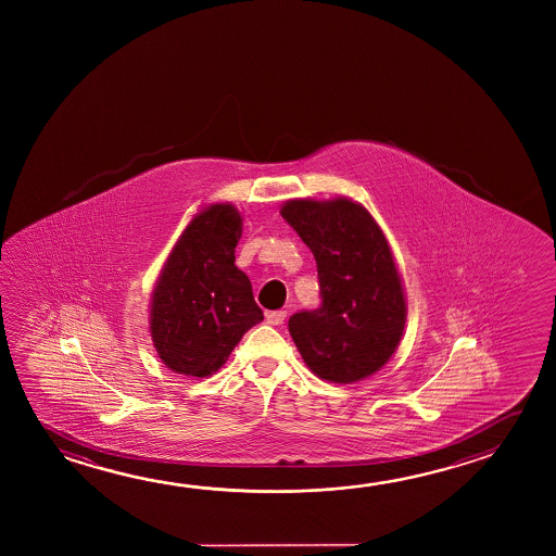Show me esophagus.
Listing matches in <instances>:
<instances>
[{
  "label": "esophagus",
  "mask_w": 556,
  "mask_h": 556,
  "mask_svg": "<svg viewBox=\"0 0 556 556\" xmlns=\"http://www.w3.org/2000/svg\"><path fill=\"white\" fill-rule=\"evenodd\" d=\"M285 318H287V312H285V309L267 312V316H265V319H267V324H269V326H281L282 321H285Z\"/></svg>",
  "instance_id": "esophagus-1"
}]
</instances>
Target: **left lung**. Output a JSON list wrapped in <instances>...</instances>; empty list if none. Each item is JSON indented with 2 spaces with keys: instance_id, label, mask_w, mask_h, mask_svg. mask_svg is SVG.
<instances>
[{
  "instance_id": "1",
  "label": "left lung",
  "mask_w": 556,
  "mask_h": 556,
  "mask_svg": "<svg viewBox=\"0 0 556 556\" xmlns=\"http://www.w3.org/2000/svg\"><path fill=\"white\" fill-rule=\"evenodd\" d=\"M281 215L316 257L321 299L289 318L292 341L319 378L358 382L390 361L405 326L388 240L370 213L345 198L292 200Z\"/></svg>"
}]
</instances>
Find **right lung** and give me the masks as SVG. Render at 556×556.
<instances>
[{"mask_svg": "<svg viewBox=\"0 0 556 556\" xmlns=\"http://www.w3.org/2000/svg\"><path fill=\"white\" fill-rule=\"evenodd\" d=\"M242 217L217 203L195 215L164 265L151 304V337L164 365L205 378L264 319L252 282L235 265Z\"/></svg>", "mask_w": 556, "mask_h": 556, "instance_id": "obj_1", "label": "right lung"}]
</instances>
